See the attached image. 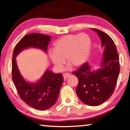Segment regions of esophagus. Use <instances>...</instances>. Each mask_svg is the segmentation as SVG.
<instances>
[{
	"instance_id": "obj_1",
	"label": "esophagus",
	"mask_w": 130,
	"mask_h": 130,
	"mask_svg": "<svg viewBox=\"0 0 130 130\" xmlns=\"http://www.w3.org/2000/svg\"><path fill=\"white\" fill-rule=\"evenodd\" d=\"M70 74L69 73H63V78H64V80H66L70 76Z\"/></svg>"
}]
</instances>
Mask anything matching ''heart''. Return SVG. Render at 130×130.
Segmentation results:
<instances>
[{
  "mask_svg": "<svg viewBox=\"0 0 130 130\" xmlns=\"http://www.w3.org/2000/svg\"><path fill=\"white\" fill-rule=\"evenodd\" d=\"M91 40L85 34L63 36L55 42L49 57L56 69L61 71L67 59L68 68L79 67L87 61L91 50Z\"/></svg>",
  "mask_w": 130,
  "mask_h": 130,
  "instance_id": "obj_1",
  "label": "heart"
}]
</instances>
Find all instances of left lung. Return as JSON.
I'll list each match as a JSON object with an SVG mask.
<instances>
[{
  "instance_id": "1",
  "label": "left lung",
  "mask_w": 130,
  "mask_h": 130,
  "mask_svg": "<svg viewBox=\"0 0 130 130\" xmlns=\"http://www.w3.org/2000/svg\"><path fill=\"white\" fill-rule=\"evenodd\" d=\"M98 34L103 47V57L96 70L85 63L73 72L78 78L76 93L81 101L91 106H98L111 96L120 73L119 56L115 43L108 35L96 28H91Z\"/></svg>"
}]
</instances>
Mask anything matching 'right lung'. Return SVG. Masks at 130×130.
Listing matches in <instances>:
<instances>
[{
	"instance_id": "1",
	"label": "right lung",
	"mask_w": 130,
	"mask_h": 130,
	"mask_svg": "<svg viewBox=\"0 0 130 130\" xmlns=\"http://www.w3.org/2000/svg\"><path fill=\"white\" fill-rule=\"evenodd\" d=\"M51 36L39 33L26 35L15 46L12 61V81L19 96L29 106L38 110H46L53 106L58 99L63 77L47 69L36 82L26 81L18 67L16 57L23 50L35 48L47 53Z\"/></svg>"
}]
</instances>
